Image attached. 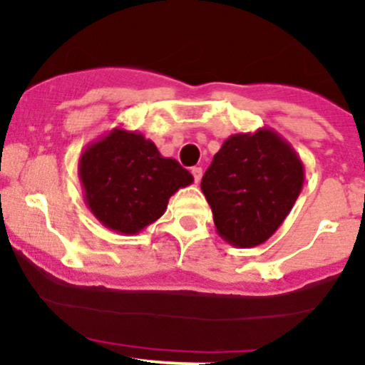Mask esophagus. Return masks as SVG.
<instances>
[{
	"mask_svg": "<svg viewBox=\"0 0 365 365\" xmlns=\"http://www.w3.org/2000/svg\"><path fill=\"white\" fill-rule=\"evenodd\" d=\"M192 175H194L195 183H199L200 178H202V168H200V166H195V168H192Z\"/></svg>",
	"mask_w": 365,
	"mask_h": 365,
	"instance_id": "1",
	"label": "esophagus"
}]
</instances>
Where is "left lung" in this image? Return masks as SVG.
Masks as SVG:
<instances>
[{"mask_svg": "<svg viewBox=\"0 0 365 365\" xmlns=\"http://www.w3.org/2000/svg\"><path fill=\"white\" fill-rule=\"evenodd\" d=\"M304 180V163L290 142L273 128H259L223 142L200 188L217 235L250 249L264 244L290 215Z\"/></svg>", "mask_w": 365, "mask_h": 365, "instance_id": "left-lung-1", "label": "left lung"}]
</instances>
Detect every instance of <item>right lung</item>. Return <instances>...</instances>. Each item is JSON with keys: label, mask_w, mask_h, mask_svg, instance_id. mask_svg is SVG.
<instances>
[{"label": "right lung", "mask_w": 365, "mask_h": 365, "mask_svg": "<svg viewBox=\"0 0 365 365\" xmlns=\"http://www.w3.org/2000/svg\"><path fill=\"white\" fill-rule=\"evenodd\" d=\"M83 199L103 226L137 235L165 215L170 197L194 177L177 159L161 156L139 132L113 128L78 158Z\"/></svg>", "instance_id": "obj_1"}]
</instances>
